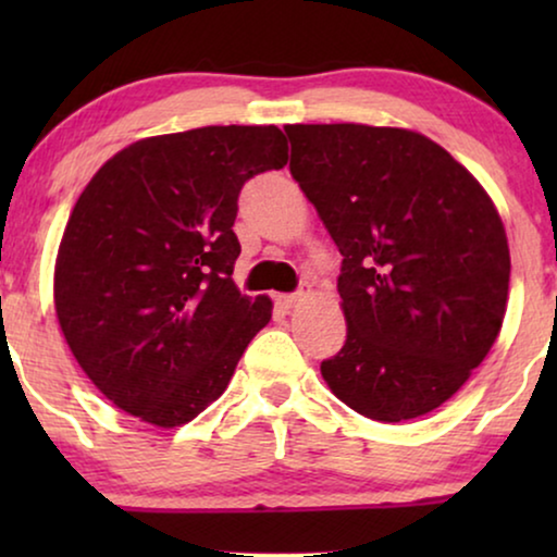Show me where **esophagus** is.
<instances>
[{"label":"esophagus","mask_w":557,"mask_h":557,"mask_svg":"<svg viewBox=\"0 0 557 557\" xmlns=\"http://www.w3.org/2000/svg\"><path fill=\"white\" fill-rule=\"evenodd\" d=\"M309 296V292H296V294H278L276 296V307L281 309V311H288V309H294L296 304H301L304 299H307Z\"/></svg>","instance_id":"34e87169"}]
</instances>
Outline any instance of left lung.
Listing matches in <instances>:
<instances>
[{"label": "left lung", "instance_id": "8db88e82", "mask_svg": "<svg viewBox=\"0 0 557 557\" xmlns=\"http://www.w3.org/2000/svg\"><path fill=\"white\" fill-rule=\"evenodd\" d=\"M292 170L337 243L347 339L322 375L372 421L431 413L502 330L505 225L482 185L429 136L391 126L294 124Z\"/></svg>", "mask_w": 557, "mask_h": 557}]
</instances>
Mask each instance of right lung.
<instances>
[{
  "label": "right lung",
  "instance_id": "1",
  "mask_svg": "<svg viewBox=\"0 0 557 557\" xmlns=\"http://www.w3.org/2000/svg\"><path fill=\"white\" fill-rule=\"evenodd\" d=\"M288 162L276 126H205L121 149L75 202L55 263V311L83 372L113 406L174 429L231 383L271 299L233 284L238 195Z\"/></svg>",
  "mask_w": 557,
  "mask_h": 557
}]
</instances>
